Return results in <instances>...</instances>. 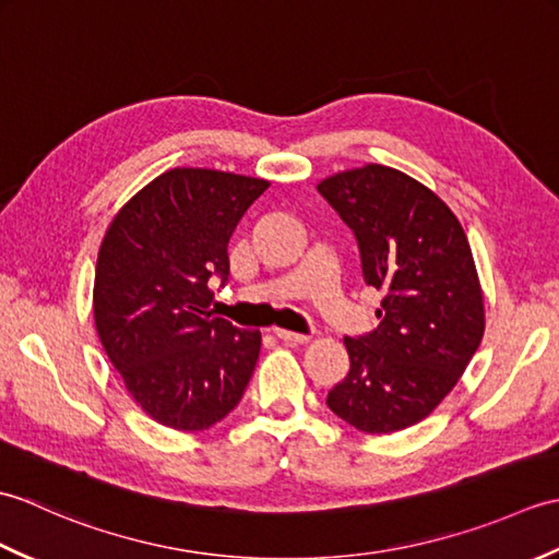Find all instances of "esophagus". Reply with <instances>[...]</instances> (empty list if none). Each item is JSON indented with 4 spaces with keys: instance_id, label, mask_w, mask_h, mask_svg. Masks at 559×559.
Returning a JSON list of instances; mask_svg holds the SVG:
<instances>
[{
    "instance_id": "esophagus-1",
    "label": "esophagus",
    "mask_w": 559,
    "mask_h": 559,
    "mask_svg": "<svg viewBox=\"0 0 559 559\" xmlns=\"http://www.w3.org/2000/svg\"><path fill=\"white\" fill-rule=\"evenodd\" d=\"M273 336L281 338L283 343H293V346L310 341V336H307V334H295V331H286V329H273Z\"/></svg>"
}]
</instances>
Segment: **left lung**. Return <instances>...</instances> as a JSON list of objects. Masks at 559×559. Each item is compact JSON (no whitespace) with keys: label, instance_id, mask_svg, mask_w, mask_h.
Listing matches in <instances>:
<instances>
[{"label":"left lung","instance_id":"left-lung-1","mask_svg":"<svg viewBox=\"0 0 559 559\" xmlns=\"http://www.w3.org/2000/svg\"><path fill=\"white\" fill-rule=\"evenodd\" d=\"M317 189L358 240L365 283L384 293L379 326L343 338L350 370L326 406L367 435L406 430L456 386L483 341L466 233L432 189L386 165L336 173Z\"/></svg>","mask_w":559,"mask_h":559}]
</instances>
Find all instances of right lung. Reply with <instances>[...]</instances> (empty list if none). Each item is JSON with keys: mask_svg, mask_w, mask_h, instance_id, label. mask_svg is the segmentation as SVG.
<instances>
[{"mask_svg": "<svg viewBox=\"0 0 559 559\" xmlns=\"http://www.w3.org/2000/svg\"><path fill=\"white\" fill-rule=\"evenodd\" d=\"M266 187L175 168L129 199L103 237L93 283L100 343L139 406L173 430H209L252 379L261 334L213 317L211 281H228L230 235Z\"/></svg>", "mask_w": 559, "mask_h": 559, "instance_id": "1", "label": "right lung"}]
</instances>
